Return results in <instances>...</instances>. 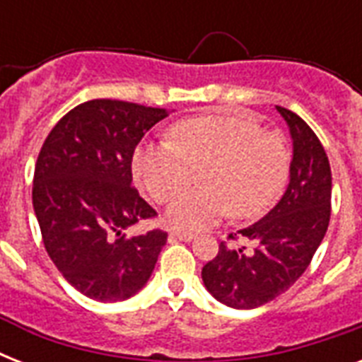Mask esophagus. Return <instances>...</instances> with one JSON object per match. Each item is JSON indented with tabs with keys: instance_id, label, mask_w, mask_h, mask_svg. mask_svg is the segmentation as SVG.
<instances>
[{
	"instance_id": "obj_1",
	"label": "esophagus",
	"mask_w": 362,
	"mask_h": 362,
	"mask_svg": "<svg viewBox=\"0 0 362 362\" xmlns=\"http://www.w3.org/2000/svg\"><path fill=\"white\" fill-rule=\"evenodd\" d=\"M169 237L173 240H182V242H189L193 240V233H186V231H170Z\"/></svg>"
}]
</instances>
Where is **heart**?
Instances as JSON below:
<instances>
[{
  "instance_id": "b5f03b06",
  "label": "heart",
  "mask_w": 362,
  "mask_h": 362,
  "mask_svg": "<svg viewBox=\"0 0 362 362\" xmlns=\"http://www.w3.org/2000/svg\"><path fill=\"white\" fill-rule=\"evenodd\" d=\"M291 156L278 133L240 116L209 115L176 122L169 142L141 144L131 169L153 203L186 189L199 173L201 187L178 195L167 223L199 231L229 214L252 220L274 204L289 178Z\"/></svg>"
}]
</instances>
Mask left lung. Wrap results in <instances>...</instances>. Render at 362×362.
I'll return each instance as SVG.
<instances>
[{
    "instance_id": "1",
    "label": "left lung",
    "mask_w": 362,
    "mask_h": 362,
    "mask_svg": "<svg viewBox=\"0 0 362 362\" xmlns=\"http://www.w3.org/2000/svg\"><path fill=\"white\" fill-rule=\"evenodd\" d=\"M276 109L293 139L289 186L269 214L238 231L253 242V252L221 242L201 272L210 295L237 310L257 308L286 293L308 269L331 220L332 178L325 148L300 116Z\"/></svg>"
}]
</instances>
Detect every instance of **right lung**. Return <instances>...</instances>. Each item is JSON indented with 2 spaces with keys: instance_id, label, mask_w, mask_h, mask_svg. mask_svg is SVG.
<instances>
[{
  "instance_id": "1",
  "label": "right lung",
  "mask_w": 362,
  "mask_h": 362,
  "mask_svg": "<svg viewBox=\"0 0 362 362\" xmlns=\"http://www.w3.org/2000/svg\"><path fill=\"white\" fill-rule=\"evenodd\" d=\"M169 112L93 99L54 125L33 175V210L52 263L82 295L99 303L133 297L146 286L167 233L125 237L156 210L131 186L136 144Z\"/></svg>"
}]
</instances>
